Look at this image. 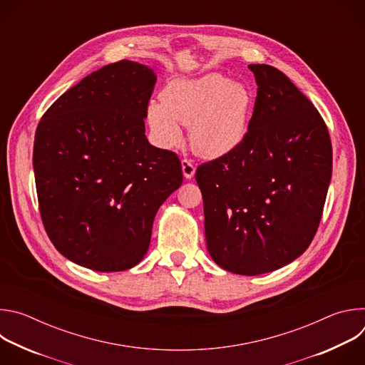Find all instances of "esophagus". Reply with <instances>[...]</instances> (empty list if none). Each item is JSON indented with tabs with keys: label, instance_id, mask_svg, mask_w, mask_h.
<instances>
[{
	"label": "esophagus",
	"instance_id": "34e87169",
	"mask_svg": "<svg viewBox=\"0 0 365 365\" xmlns=\"http://www.w3.org/2000/svg\"><path fill=\"white\" fill-rule=\"evenodd\" d=\"M182 170H183V176L186 179H190V178H193V175L196 172V168H195V165L190 160L183 159L182 160Z\"/></svg>",
	"mask_w": 365,
	"mask_h": 365
}]
</instances>
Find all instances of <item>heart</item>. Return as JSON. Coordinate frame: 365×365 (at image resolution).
<instances>
[{
  "label": "heart",
  "instance_id": "b5f03b06",
  "mask_svg": "<svg viewBox=\"0 0 365 365\" xmlns=\"http://www.w3.org/2000/svg\"><path fill=\"white\" fill-rule=\"evenodd\" d=\"M252 110L251 91L220 73L172 79L162 91V101L147 108L148 125L160 145L173 147L189 127L192 150L206 159H218L244 140Z\"/></svg>",
  "mask_w": 365,
  "mask_h": 365
}]
</instances>
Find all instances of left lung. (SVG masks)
<instances>
[{
  "label": "left lung",
  "instance_id": "left-lung-1",
  "mask_svg": "<svg viewBox=\"0 0 365 365\" xmlns=\"http://www.w3.org/2000/svg\"><path fill=\"white\" fill-rule=\"evenodd\" d=\"M257 98L242 143L202 163L206 245L227 272L257 276L302 255L314 240L332 176L319 111L279 69L248 65Z\"/></svg>",
  "mask_w": 365,
  "mask_h": 365
}]
</instances>
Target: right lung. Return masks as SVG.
Listing matches in <instances>:
<instances>
[{
	"label": "right lung",
	"mask_w": 365,
	"mask_h": 365,
	"mask_svg": "<svg viewBox=\"0 0 365 365\" xmlns=\"http://www.w3.org/2000/svg\"><path fill=\"white\" fill-rule=\"evenodd\" d=\"M153 69L101 68L41 117L33 168L40 217L56 250L96 272H123L145 255L155 212L183 180L178 154L145 138Z\"/></svg>",
	"instance_id": "obj_1"
}]
</instances>
